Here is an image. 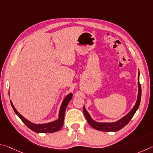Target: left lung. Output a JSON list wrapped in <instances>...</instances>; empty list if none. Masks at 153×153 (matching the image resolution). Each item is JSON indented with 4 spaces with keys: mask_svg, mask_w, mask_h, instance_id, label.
Masks as SVG:
<instances>
[{
    "mask_svg": "<svg viewBox=\"0 0 153 153\" xmlns=\"http://www.w3.org/2000/svg\"><path fill=\"white\" fill-rule=\"evenodd\" d=\"M139 75H140V72H138V97L137 100L135 103L134 106L133 108L131 109L129 113H128L125 116L122 117L121 119L117 120L116 122H98L95 121L91 117L89 112L87 111L86 108L84 105L83 107V113L85 117L87 120L88 123H89L91 126L93 127L94 129L103 131V132H117V131L120 130V129L124 128L125 126H126L130 120L132 118L134 115L135 114L136 111L139 108L141 100V86L140 82H139Z\"/></svg>",
    "mask_w": 153,
    "mask_h": 153,
    "instance_id": "8db88e82",
    "label": "left lung"
}]
</instances>
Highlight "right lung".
Listing matches in <instances>:
<instances>
[{"label": "right lung", "instance_id": "right-lung-1", "mask_svg": "<svg viewBox=\"0 0 153 153\" xmlns=\"http://www.w3.org/2000/svg\"><path fill=\"white\" fill-rule=\"evenodd\" d=\"M72 97V93H69V94L66 95V97L64 98V100H63L62 102L60 110H59L58 118L54 120V121L45 123V124H35V123L29 121L28 120L25 118L22 115L19 113L17 109H15L14 105H13L12 101H10V104H11L13 110L15 112V114L17 115L18 117L22 120V122L29 128V129L36 133H52L60 130L64 124V114H65L66 107L68 105L69 101L71 100Z\"/></svg>", "mask_w": 153, "mask_h": 153}]
</instances>
